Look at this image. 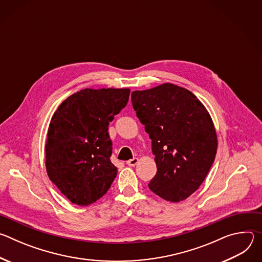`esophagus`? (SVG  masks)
Instances as JSON below:
<instances>
[{
  "mask_svg": "<svg viewBox=\"0 0 262 262\" xmlns=\"http://www.w3.org/2000/svg\"><path fill=\"white\" fill-rule=\"evenodd\" d=\"M138 162H139V160H138L137 158H134V159H132V160H128V161L126 162V164H127L128 166H130V167H134V166H136V165L138 164Z\"/></svg>",
  "mask_w": 262,
  "mask_h": 262,
  "instance_id": "obj_1",
  "label": "esophagus"
}]
</instances>
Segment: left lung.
Masks as SVG:
<instances>
[{
    "label": "left lung",
    "mask_w": 262,
    "mask_h": 262,
    "mask_svg": "<svg viewBox=\"0 0 262 262\" xmlns=\"http://www.w3.org/2000/svg\"><path fill=\"white\" fill-rule=\"evenodd\" d=\"M132 102L156 156L158 171L149 189L171 202L190 197L216 154V134L208 112L191 91L169 83L134 91Z\"/></svg>",
    "instance_id": "8db88e82"
}]
</instances>
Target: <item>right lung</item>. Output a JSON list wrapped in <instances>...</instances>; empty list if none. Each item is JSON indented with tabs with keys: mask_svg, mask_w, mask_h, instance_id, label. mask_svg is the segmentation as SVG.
I'll list each match as a JSON object with an SVG mask.
<instances>
[{
	"mask_svg": "<svg viewBox=\"0 0 262 262\" xmlns=\"http://www.w3.org/2000/svg\"><path fill=\"white\" fill-rule=\"evenodd\" d=\"M129 89H84L70 95L52 117L46 144L47 172L72 203L101 198L117 175L112 164L110 122L125 107Z\"/></svg>",
	"mask_w": 262,
	"mask_h": 262,
	"instance_id": "add662e5",
	"label": "right lung"
}]
</instances>
